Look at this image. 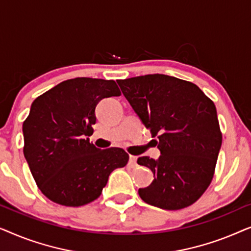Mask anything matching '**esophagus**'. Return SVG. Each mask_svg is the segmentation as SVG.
<instances>
[{"mask_svg": "<svg viewBox=\"0 0 251 251\" xmlns=\"http://www.w3.org/2000/svg\"><path fill=\"white\" fill-rule=\"evenodd\" d=\"M129 164H130V167H131V168L136 167L137 166V157L133 156V155H130L129 156Z\"/></svg>", "mask_w": 251, "mask_h": 251, "instance_id": "obj_1", "label": "esophagus"}]
</instances>
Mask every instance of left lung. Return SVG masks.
Listing matches in <instances>:
<instances>
[{
  "mask_svg": "<svg viewBox=\"0 0 251 251\" xmlns=\"http://www.w3.org/2000/svg\"><path fill=\"white\" fill-rule=\"evenodd\" d=\"M122 94L157 137V160L138 157L152 170L154 180L139 188L142 200L154 207L178 210L204 193L222 146L216 106L198 85L163 74L118 80Z\"/></svg>",
  "mask_w": 251,
  "mask_h": 251,
  "instance_id": "obj_1",
  "label": "left lung"
}]
</instances>
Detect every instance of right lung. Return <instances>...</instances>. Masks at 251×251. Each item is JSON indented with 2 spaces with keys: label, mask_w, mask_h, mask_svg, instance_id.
<instances>
[{
  "label": "right lung",
  "mask_w": 251,
  "mask_h": 251,
  "mask_svg": "<svg viewBox=\"0 0 251 251\" xmlns=\"http://www.w3.org/2000/svg\"><path fill=\"white\" fill-rule=\"evenodd\" d=\"M115 81L76 77L33 101L23 123L24 155L40 191L52 202L80 207L100 197L108 176L128 163L125 150L97 149L95 109L102 98L120 96Z\"/></svg>",
  "instance_id": "obj_1"
}]
</instances>
